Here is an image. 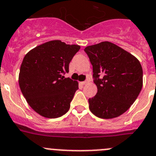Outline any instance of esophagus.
Segmentation results:
<instances>
[{
	"label": "esophagus",
	"mask_w": 156,
	"mask_h": 156,
	"mask_svg": "<svg viewBox=\"0 0 156 156\" xmlns=\"http://www.w3.org/2000/svg\"><path fill=\"white\" fill-rule=\"evenodd\" d=\"M87 83H88V81H85V82H81V84H82V85H86V84H87Z\"/></svg>",
	"instance_id": "1"
}]
</instances>
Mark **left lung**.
<instances>
[{
	"label": "left lung",
	"mask_w": 156,
	"mask_h": 156,
	"mask_svg": "<svg viewBox=\"0 0 156 156\" xmlns=\"http://www.w3.org/2000/svg\"><path fill=\"white\" fill-rule=\"evenodd\" d=\"M93 65L97 95L89 99V110L98 118L114 119L130 108L143 86L140 61L129 52L109 41L87 46Z\"/></svg>",
	"instance_id": "obj_1"
}]
</instances>
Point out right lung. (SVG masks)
I'll use <instances>...</instances> for the list:
<instances>
[{"label": "right lung", "instance_id": "add662e5", "mask_svg": "<svg viewBox=\"0 0 156 156\" xmlns=\"http://www.w3.org/2000/svg\"><path fill=\"white\" fill-rule=\"evenodd\" d=\"M80 49L78 44L59 40L37 45L26 54L19 74L21 92L30 108L40 115L55 119L70 109L78 82L63 74Z\"/></svg>", "mask_w": 156, "mask_h": 156}]
</instances>
